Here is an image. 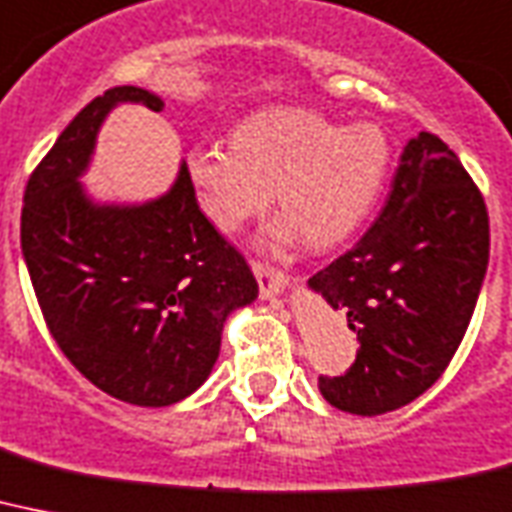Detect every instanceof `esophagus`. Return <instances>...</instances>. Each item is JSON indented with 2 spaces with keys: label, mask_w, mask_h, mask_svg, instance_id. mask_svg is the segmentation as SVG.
Returning <instances> with one entry per match:
<instances>
[{
  "label": "esophagus",
  "mask_w": 512,
  "mask_h": 512,
  "mask_svg": "<svg viewBox=\"0 0 512 512\" xmlns=\"http://www.w3.org/2000/svg\"><path fill=\"white\" fill-rule=\"evenodd\" d=\"M252 273H255L257 284H260V297L273 299L286 289V276L281 270L270 268V265L252 260Z\"/></svg>",
  "instance_id": "esophagus-1"
}]
</instances>
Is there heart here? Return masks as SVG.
<instances>
[{
	"label": "heart",
	"mask_w": 512,
	"mask_h": 512,
	"mask_svg": "<svg viewBox=\"0 0 512 512\" xmlns=\"http://www.w3.org/2000/svg\"><path fill=\"white\" fill-rule=\"evenodd\" d=\"M392 149L371 123L342 128L299 107H265L234 128L231 144H199L186 165L205 215L234 234L276 189V244L297 236L315 252L347 242L376 207Z\"/></svg>",
	"instance_id": "b5f03b06"
}]
</instances>
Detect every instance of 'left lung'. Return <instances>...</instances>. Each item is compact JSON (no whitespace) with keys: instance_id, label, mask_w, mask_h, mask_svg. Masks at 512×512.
<instances>
[{"instance_id":"left-lung-1","label":"left lung","mask_w":512,"mask_h":512,"mask_svg":"<svg viewBox=\"0 0 512 512\" xmlns=\"http://www.w3.org/2000/svg\"><path fill=\"white\" fill-rule=\"evenodd\" d=\"M486 265L484 197L458 155L421 131L402 149L376 223L307 281L360 342L350 371L318 378L328 405L381 415L421 397L463 342Z\"/></svg>"}]
</instances>
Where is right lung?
Here are the masks:
<instances>
[{
	"mask_svg": "<svg viewBox=\"0 0 512 512\" xmlns=\"http://www.w3.org/2000/svg\"><path fill=\"white\" fill-rule=\"evenodd\" d=\"M123 102L165 107L139 86L91 99L28 178L20 247L70 363L115 400L165 407L205 384L226 318L255 302L257 281L199 210L186 162L162 197L141 205L86 194L99 128Z\"/></svg>",
	"mask_w": 512,
	"mask_h": 512,
	"instance_id": "obj_1",
	"label": "right lung"
}]
</instances>
